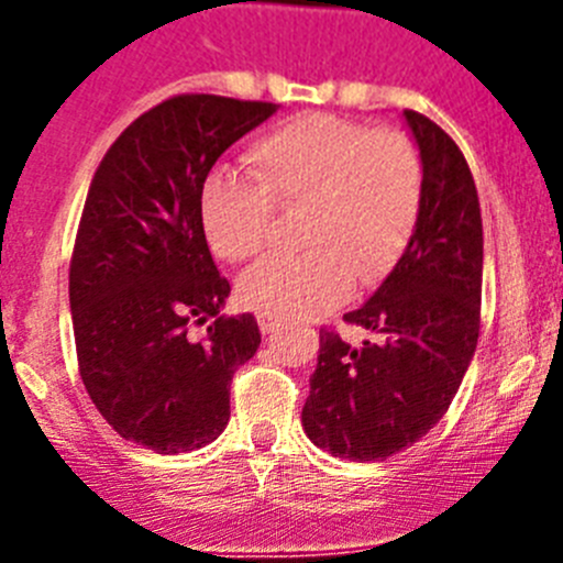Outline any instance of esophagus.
<instances>
[{"mask_svg":"<svg viewBox=\"0 0 563 563\" xmlns=\"http://www.w3.org/2000/svg\"><path fill=\"white\" fill-rule=\"evenodd\" d=\"M258 330H262V335H273V332L278 330V324H276V321H273V318L258 316Z\"/></svg>","mask_w":563,"mask_h":563,"instance_id":"esophagus-1","label":"esophagus"}]
</instances>
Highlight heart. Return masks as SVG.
<instances>
[{
	"label": "heart",
	"mask_w": 563,
	"mask_h": 563,
	"mask_svg": "<svg viewBox=\"0 0 563 563\" xmlns=\"http://www.w3.org/2000/svg\"><path fill=\"white\" fill-rule=\"evenodd\" d=\"M256 183L213 172L200 194L208 247L247 262L265 245L273 208L298 211V256H271L239 278V301L276 321H307L341 305L352 282L377 285L415 233L422 157L409 134L310 112L245 152Z\"/></svg>",
	"instance_id": "obj_1"
}]
</instances>
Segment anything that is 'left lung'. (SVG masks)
<instances>
[{
    "label": "left lung",
    "mask_w": 563,
    "mask_h": 563,
    "mask_svg": "<svg viewBox=\"0 0 563 563\" xmlns=\"http://www.w3.org/2000/svg\"><path fill=\"white\" fill-rule=\"evenodd\" d=\"M422 157V208L409 245L375 296L343 321L372 338L321 332L301 426L318 449L380 462L449 411L476 352L482 213L460 146L426 114L402 112Z\"/></svg>",
    "instance_id": "1"
}]
</instances>
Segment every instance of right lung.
Wrapping results in <instances>:
<instances>
[{
    "instance_id": "right-lung-1",
    "label": "right lung",
    "mask_w": 563,
    "mask_h": 563,
    "mask_svg": "<svg viewBox=\"0 0 563 563\" xmlns=\"http://www.w3.org/2000/svg\"><path fill=\"white\" fill-rule=\"evenodd\" d=\"M276 109L168 98L123 129L89 186L69 262L78 369L103 420L157 454L225 431L233 372L262 343L251 312L220 316L231 285L208 251L200 194L220 154ZM191 323L207 338L194 342Z\"/></svg>"
}]
</instances>
